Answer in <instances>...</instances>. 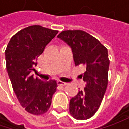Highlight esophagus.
Here are the masks:
<instances>
[{
    "label": "esophagus",
    "instance_id": "esophagus-1",
    "mask_svg": "<svg viewBox=\"0 0 129 129\" xmlns=\"http://www.w3.org/2000/svg\"><path fill=\"white\" fill-rule=\"evenodd\" d=\"M57 85H60V86H65V85H67V83L62 82V81H58V82H57Z\"/></svg>",
    "mask_w": 129,
    "mask_h": 129
}]
</instances>
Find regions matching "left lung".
Masks as SVG:
<instances>
[{"label":"left lung","instance_id":"left-lung-1","mask_svg":"<svg viewBox=\"0 0 129 129\" xmlns=\"http://www.w3.org/2000/svg\"><path fill=\"white\" fill-rule=\"evenodd\" d=\"M57 37L72 48L75 66L85 67L81 75L85 87L71 98L70 113L77 120L89 119L98 110L108 86V49L96 38L81 30L64 31Z\"/></svg>","mask_w":129,"mask_h":129}]
</instances>
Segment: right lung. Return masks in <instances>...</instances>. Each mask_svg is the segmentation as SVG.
I'll use <instances>...</instances> for the list:
<instances>
[{"label":"right lung","instance_id":"1","mask_svg":"<svg viewBox=\"0 0 129 129\" xmlns=\"http://www.w3.org/2000/svg\"><path fill=\"white\" fill-rule=\"evenodd\" d=\"M58 31L34 25L13 36L5 51L6 69L13 90L23 108L33 115H42L49 110L57 83L34 78L37 60Z\"/></svg>","mask_w":129,"mask_h":129}]
</instances>
